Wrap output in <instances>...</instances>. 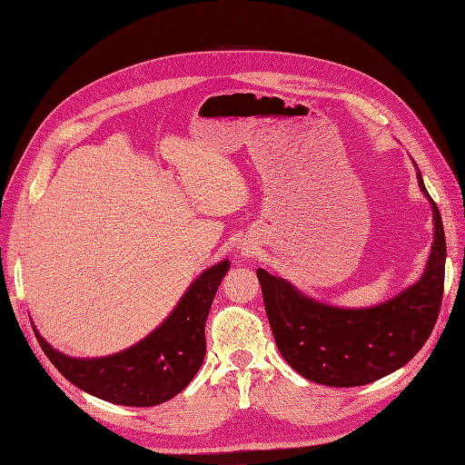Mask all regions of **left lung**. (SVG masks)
I'll use <instances>...</instances> for the list:
<instances>
[{"label": "left lung", "mask_w": 465, "mask_h": 465, "mask_svg": "<svg viewBox=\"0 0 465 465\" xmlns=\"http://www.w3.org/2000/svg\"><path fill=\"white\" fill-rule=\"evenodd\" d=\"M435 239L418 283L371 308L322 304L266 270H256L276 345L287 364L306 380L330 387H358L402 368L431 335L442 304L446 239L437 203Z\"/></svg>", "instance_id": "left-lung-1"}]
</instances>
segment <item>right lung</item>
<instances>
[{"label": "right lung", "mask_w": 465, "mask_h": 465, "mask_svg": "<svg viewBox=\"0 0 465 465\" xmlns=\"http://www.w3.org/2000/svg\"><path fill=\"white\" fill-rule=\"evenodd\" d=\"M228 268L223 261L203 272L163 325L118 354L78 360L34 333L51 364L78 389L120 406H157L176 397L199 371L206 351L204 323Z\"/></svg>", "instance_id": "obj_1"}]
</instances>
